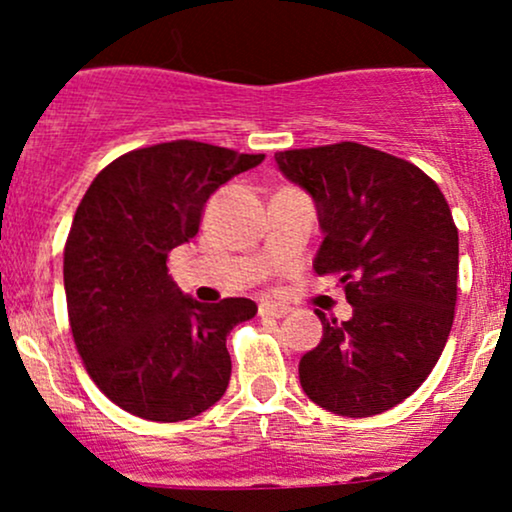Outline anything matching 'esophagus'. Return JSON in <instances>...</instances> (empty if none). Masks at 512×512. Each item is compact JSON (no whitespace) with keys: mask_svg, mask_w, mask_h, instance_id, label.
Instances as JSON below:
<instances>
[{"mask_svg":"<svg viewBox=\"0 0 512 512\" xmlns=\"http://www.w3.org/2000/svg\"><path fill=\"white\" fill-rule=\"evenodd\" d=\"M260 315L262 317H286L289 315V308L286 305H279V303H260Z\"/></svg>","mask_w":512,"mask_h":512,"instance_id":"esophagus-1","label":"esophagus"}]
</instances>
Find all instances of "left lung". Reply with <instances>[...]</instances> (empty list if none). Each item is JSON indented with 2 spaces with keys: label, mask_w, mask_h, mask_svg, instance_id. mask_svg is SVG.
Here are the masks:
<instances>
[{
  "label": "left lung",
  "mask_w": 512,
  "mask_h": 512,
  "mask_svg": "<svg viewBox=\"0 0 512 512\" xmlns=\"http://www.w3.org/2000/svg\"><path fill=\"white\" fill-rule=\"evenodd\" d=\"M313 197V267L339 274L354 313L322 322L298 363L303 392L339 416L383 414L428 378L450 337L460 243L443 192L421 168L356 142L274 154Z\"/></svg>",
  "instance_id": "8db88e82"
}]
</instances>
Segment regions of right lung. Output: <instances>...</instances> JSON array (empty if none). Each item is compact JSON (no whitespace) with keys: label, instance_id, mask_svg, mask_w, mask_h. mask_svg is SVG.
<instances>
[{"label":"right lung","instance_id":"right-lung-1","mask_svg":"<svg viewBox=\"0 0 512 512\" xmlns=\"http://www.w3.org/2000/svg\"><path fill=\"white\" fill-rule=\"evenodd\" d=\"M262 161L178 139L115 158L81 199L64 245L69 325L93 383L129 414L185 421L226 392V337L257 305L199 303L178 289L166 260L197 236L223 182Z\"/></svg>","mask_w":512,"mask_h":512}]
</instances>
